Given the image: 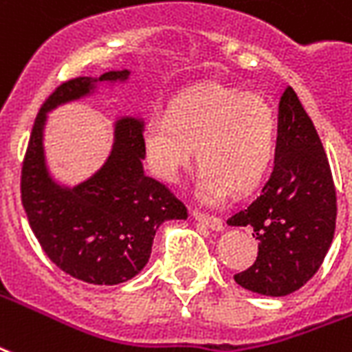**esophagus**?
<instances>
[{"label":"esophagus","instance_id":"obj_1","mask_svg":"<svg viewBox=\"0 0 352 352\" xmlns=\"http://www.w3.org/2000/svg\"><path fill=\"white\" fill-rule=\"evenodd\" d=\"M192 216H194V218H196L197 222L205 223V226H207V228L214 229V231H220V229L223 228L222 220H220V218H218V216L205 214V212H201V210H197V209L192 210Z\"/></svg>","mask_w":352,"mask_h":352}]
</instances>
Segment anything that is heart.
<instances>
[{"mask_svg": "<svg viewBox=\"0 0 352 352\" xmlns=\"http://www.w3.org/2000/svg\"><path fill=\"white\" fill-rule=\"evenodd\" d=\"M278 116L259 95L205 87L175 98L149 117L145 155L156 175L175 183L194 162L201 168L197 194L220 203L235 190L248 194L263 183L278 153Z\"/></svg>", "mask_w": 352, "mask_h": 352, "instance_id": "1", "label": "heart"}]
</instances>
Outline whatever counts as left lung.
I'll use <instances>...</instances> for the list:
<instances>
[{
    "label": "left lung",
    "instance_id": "left-lung-1",
    "mask_svg": "<svg viewBox=\"0 0 352 352\" xmlns=\"http://www.w3.org/2000/svg\"><path fill=\"white\" fill-rule=\"evenodd\" d=\"M278 153L272 175L231 226H252L259 252L235 282L254 293L283 296L319 270L336 229V186L311 119L291 87L280 100Z\"/></svg>",
    "mask_w": 352,
    "mask_h": 352
}]
</instances>
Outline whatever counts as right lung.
Returning a JSON list of instances; mask_svg holds the SVG:
<instances>
[{
	"mask_svg": "<svg viewBox=\"0 0 352 352\" xmlns=\"http://www.w3.org/2000/svg\"><path fill=\"white\" fill-rule=\"evenodd\" d=\"M126 78L129 70H121L98 80ZM93 82L89 76L67 80L44 100L23 156L20 192L31 229L54 265L82 282L116 285L149 261L158 226L188 218V209L166 184L143 173V124L136 119L117 123L110 158L89 181L72 190L52 181L43 151L46 111L87 95Z\"/></svg>",
	"mask_w": 352,
	"mask_h": 352,
	"instance_id": "1",
	"label": "right lung"
}]
</instances>
